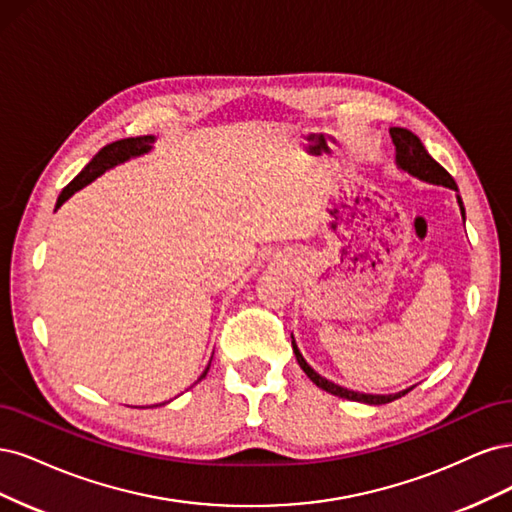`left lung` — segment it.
Returning a JSON list of instances; mask_svg holds the SVG:
<instances>
[{
	"mask_svg": "<svg viewBox=\"0 0 512 512\" xmlns=\"http://www.w3.org/2000/svg\"><path fill=\"white\" fill-rule=\"evenodd\" d=\"M389 134H391V140L395 144V163H398V168L402 172L423 180V183L447 187V189H453L457 193V185H455L453 176L447 170H444L430 153L425 151L423 142L415 134H412L410 129L391 127ZM457 204H459V210H461V217H464V221H466V210H464V202H461L459 193H457ZM291 344H293L295 359H298L300 368L306 372L310 381L315 383L317 387H321L323 391L338 395V398L353 400V402H364V404H370V406H381V404H389L393 400L402 398V395L408 391L406 389V391H398V393H391V395H372V393H359V391H351V389H344L340 385H334L332 381H327V378H323L321 374H317L306 364V359L302 357L298 344H295V340H293V334H291Z\"/></svg>",
	"mask_w": 512,
	"mask_h": 512,
	"instance_id": "8db88e82",
	"label": "left lung"
}]
</instances>
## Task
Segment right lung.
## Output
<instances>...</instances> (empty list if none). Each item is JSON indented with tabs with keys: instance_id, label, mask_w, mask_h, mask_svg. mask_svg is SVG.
I'll use <instances>...</instances> for the list:
<instances>
[{
	"instance_id": "right-lung-1",
	"label": "right lung",
	"mask_w": 512,
	"mask_h": 512,
	"mask_svg": "<svg viewBox=\"0 0 512 512\" xmlns=\"http://www.w3.org/2000/svg\"><path fill=\"white\" fill-rule=\"evenodd\" d=\"M153 142H155L153 136H144V138H125V140H117L112 144H106L102 151L97 153L85 168H82V172L72 180V183L61 191L55 210L68 202L76 191H80L82 187H87L89 183H93L95 178H100L104 172L121 166V163L129 161V159H136V157L151 153ZM206 372H208V368L204 370V374L200 378H204Z\"/></svg>"
}]
</instances>
